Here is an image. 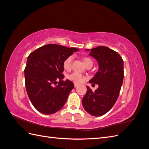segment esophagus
<instances>
[{"label":"esophagus","mask_w":149,"mask_h":149,"mask_svg":"<svg viewBox=\"0 0 149 149\" xmlns=\"http://www.w3.org/2000/svg\"><path fill=\"white\" fill-rule=\"evenodd\" d=\"M78 86H79V84H77V83H74V87H77Z\"/></svg>","instance_id":"obj_1"}]
</instances>
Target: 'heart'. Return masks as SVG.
I'll return each mask as SVG.
<instances>
[{
  "label": "heart",
  "mask_w": 149,
  "mask_h": 149,
  "mask_svg": "<svg viewBox=\"0 0 149 149\" xmlns=\"http://www.w3.org/2000/svg\"><path fill=\"white\" fill-rule=\"evenodd\" d=\"M73 60V55H70L66 58L63 62V66L65 68V69L68 70L71 68ZM83 61L85 63V65H86V66H92L93 64V61L92 59L89 57H84L83 58ZM67 78L73 82L79 83L83 82L85 80V76L81 74L78 73V72H73V73L68 75Z\"/></svg>",
  "instance_id": "1"
}]
</instances>
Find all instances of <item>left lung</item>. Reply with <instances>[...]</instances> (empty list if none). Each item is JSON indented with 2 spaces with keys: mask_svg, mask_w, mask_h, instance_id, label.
Wrapping results in <instances>:
<instances>
[{
  "mask_svg": "<svg viewBox=\"0 0 149 149\" xmlns=\"http://www.w3.org/2000/svg\"><path fill=\"white\" fill-rule=\"evenodd\" d=\"M89 55L97 60L99 71L89 81L97 84L93 92L87 87V93L82 100L84 109L89 114L101 116L114 105L120 91L124 79V61L119 53L106 47L92 48Z\"/></svg>",
  "mask_w": 149,
  "mask_h": 149,
  "instance_id": "8db88e82",
  "label": "left lung"
}]
</instances>
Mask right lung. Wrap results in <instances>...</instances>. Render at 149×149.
Here are the masks:
<instances>
[{
	"instance_id": "obj_1",
	"label": "right lung",
	"mask_w": 149,
	"mask_h": 149,
	"mask_svg": "<svg viewBox=\"0 0 149 149\" xmlns=\"http://www.w3.org/2000/svg\"><path fill=\"white\" fill-rule=\"evenodd\" d=\"M79 49L48 44L29 55L24 70L25 87L34 107L44 114H52L63 107L74 87L71 81H63V62ZM60 81L56 87L52 85Z\"/></svg>"
}]
</instances>
